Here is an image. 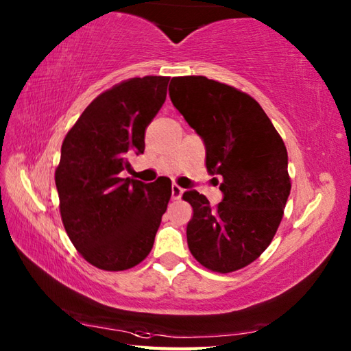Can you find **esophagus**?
<instances>
[{
    "mask_svg": "<svg viewBox=\"0 0 351 351\" xmlns=\"http://www.w3.org/2000/svg\"><path fill=\"white\" fill-rule=\"evenodd\" d=\"M182 192L184 190L178 186V184H173V186H171V199H181Z\"/></svg>",
    "mask_w": 351,
    "mask_h": 351,
    "instance_id": "esophagus-1",
    "label": "esophagus"
}]
</instances>
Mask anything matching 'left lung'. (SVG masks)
Instances as JSON below:
<instances>
[{
	"label": "left lung",
	"mask_w": 351,
	"mask_h": 351,
	"mask_svg": "<svg viewBox=\"0 0 351 351\" xmlns=\"http://www.w3.org/2000/svg\"><path fill=\"white\" fill-rule=\"evenodd\" d=\"M170 99L206 144V165L222 178L218 206L189 190L193 208L187 244L193 258L216 273L258 259L281 224L291 181L287 149L263 107L250 95L206 76H175Z\"/></svg>",
	"instance_id": "8db88e82"
}]
</instances>
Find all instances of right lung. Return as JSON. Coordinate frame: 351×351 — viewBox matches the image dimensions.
Segmentation results:
<instances>
[{"label": "right lung", "instance_id": "add662e5", "mask_svg": "<svg viewBox=\"0 0 351 351\" xmlns=\"http://www.w3.org/2000/svg\"><path fill=\"white\" fill-rule=\"evenodd\" d=\"M169 76H143L98 95L62 141L55 170L62 224L88 264L123 271L147 258L171 196V181L121 178L143 154L145 129L167 97Z\"/></svg>", "mask_w": 351, "mask_h": 351}]
</instances>
